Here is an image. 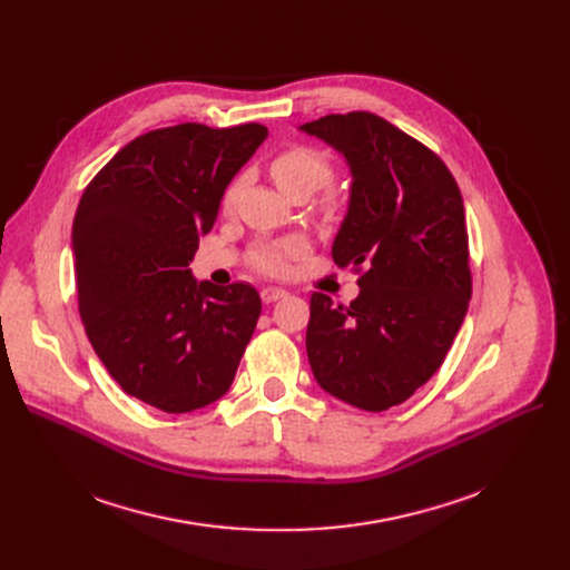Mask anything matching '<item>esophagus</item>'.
<instances>
[{
	"label": "esophagus",
	"mask_w": 570,
	"mask_h": 570,
	"mask_svg": "<svg viewBox=\"0 0 570 570\" xmlns=\"http://www.w3.org/2000/svg\"><path fill=\"white\" fill-rule=\"evenodd\" d=\"M284 295H286V291L279 288V286H263L261 288V301L263 303H277V301H282Z\"/></svg>",
	"instance_id": "1"
}]
</instances>
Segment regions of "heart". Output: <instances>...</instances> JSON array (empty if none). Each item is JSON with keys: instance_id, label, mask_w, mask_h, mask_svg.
Returning <instances> with one entry per match:
<instances>
[{"instance_id": "b5f03b06", "label": "heart", "mask_w": 570, "mask_h": 570, "mask_svg": "<svg viewBox=\"0 0 570 570\" xmlns=\"http://www.w3.org/2000/svg\"><path fill=\"white\" fill-rule=\"evenodd\" d=\"M269 175H273L275 185L286 196H309L321 189L333 175L331 157L321 153L318 147L293 142L282 147L279 153L269 159ZM237 194V179L228 185L224 191V207L233 203ZM321 207L325 213H335L340 207V196L335 191H325ZM297 252L295 243H263L256 245L249 254V261L256 269L265 275H282L288 267V258Z\"/></svg>"}]
</instances>
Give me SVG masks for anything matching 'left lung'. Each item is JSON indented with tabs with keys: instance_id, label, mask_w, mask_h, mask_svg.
I'll return each mask as SVG.
<instances>
[{
	"instance_id": "left-lung-1",
	"label": "left lung",
	"mask_w": 570,
	"mask_h": 570,
	"mask_svg": "<svg viewBox=\"0 0 570 570\" xmlns=\"http://www.w3.org/2000/svg\"><path fill=\"white\" fill-rule=\"evenodd\" d=\"M301 129L333 145L351 168L333 258L361 273L348 307L312 293L309 365L325 393L385 411L434 376L466 316L462 194L430 147L374 112L325 115Z\"/></svg>"
}]
</instances>
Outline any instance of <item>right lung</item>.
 <instances>
[{"label":"right lung","mask_w":570,"mask_h":570,"mask_svg":"<svg viewBox=\"0 0 570 570\" xmlns=\"http://www.w3.org/2000/svg\"><path fill=\"white\" fill-rule=\"evenodd\" d=\"M267 129L196 122L134 138L95 175L71 247L89 344L122 391L166 413L228 393L256 321L252 284L196 282L189 263Z\"/></svg>","instance_id":"1"}]
</instances>
